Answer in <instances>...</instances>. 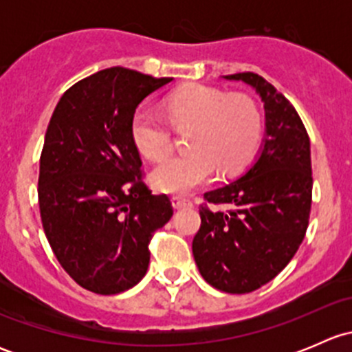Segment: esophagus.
Instances as JSON below:
<instances>
[{
    "instance_id": "34e87169",
    "label": "esophagus",
    "mask_w": 352,
    "mask_h": 352,
    "mask_svg": "<svg viewBox=\"0 0 352 352\" xmlns=\"http://www.w3.org/2000/svg\"><path fill=\"white\" fill-rule=\"evenodd\" d=\"M172 206L175 209H184V208H190L192 206V201L189 197L184 196H173L172 197Z\"/></svg>"
}]
</instances>
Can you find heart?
<instances>
[{
	"mask_svg": "<svg viewBox=\"0 0 352 352\" xmlns=\"http://www.w3.org/2000/svg\"><path fill=\"white\" fill-rule=\"evenodd\" d=\"M173 126H192V150L172 155L151 172V182L163 192H187L209 182L223 168L239 172L254 156L262 131L257 105L247 95H226L206 85H189L165 98ZM131 140L141 155L162 160L172 148V129L155 110L141 107L131 119Z\"/></svg>",
	"mask_w": 352,
	"mask_h": 352,
	"instance_id": "obj_1",
	"label": "heart"
}]
</instances>
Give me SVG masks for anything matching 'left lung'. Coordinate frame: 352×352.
Wrapping results in <instances>:
<instances>
[{
  "label": "left lung",
  "instance_id": "1",
  "mask_svg": "<svg viewBox=\"0 0 352 352\" xmlns=\"http://www.w3.org/2000/svg\"><path fill=\"white\" fill-rule=\"evenodd\" d=\"M225 78L250 85L262 98L265 136L240 179L204 194L209 204L230 209L201 206L192 254L206 283L243 294L274 279L303 242L314 187L310 138L289 100L264 78L255 73Z\"/></svg>",
  "mask_w": 352,
  "mask_h": 352
}]
</instances>
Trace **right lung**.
I'll return each instance as SVG.
<instances>
[{"mask_svg": "<svg viewBox=\"0 0 352 352\" xmlns=\"http://www.w3.org/2000/svg\"><path fill=\"white\" fill-rule=\"evenodd\" d=\"M170 81L107 67L66 90L49 120L38 172L42 226L63 269L91 293L136 286L151 236L173 214L170 199L143 182L131 140L138 105Z\"/></svg>", "mask_w": 352, "mask_h": 352, "instance_id": "right-lung-1", "label": "right lung"}]
</instances>
